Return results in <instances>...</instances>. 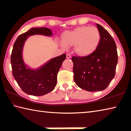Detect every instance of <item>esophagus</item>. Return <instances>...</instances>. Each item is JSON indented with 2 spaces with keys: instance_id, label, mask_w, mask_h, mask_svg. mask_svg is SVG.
Returning <instances> with one entry per match:
<instances>
[{
  "instance_id": "1",
  "label": "esophagus",
  "mask_w": 131,
  "mask_h": 131,
  "mask_svg": "<svg viewBox=\"0 0 131 131\" xmlns=\"http://www.w3.org/2000/svg\"><path fill=\"white\" fill-rule=\"evenodd\" d=\"M66 57H67V59H70V58L71 57V56L70 54L67 53V54H66Z\"/></svg>"
}]
</instances>
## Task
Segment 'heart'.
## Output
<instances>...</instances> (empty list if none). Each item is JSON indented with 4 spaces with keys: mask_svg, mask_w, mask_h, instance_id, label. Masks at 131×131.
Segmentation results:
<instances>
[{
    "mask_svg": "<svg viewBox=\"0 0 131 131\" xmlns=\"http://www.w3.org/2000/svg\"><path fill=\"white\" fill-rule=\"evenodd\" d=\"M64 48L74 46V51L81 57H87L98 49L101 33L95 27L83 26L64 32L61 36Z\"/></svg>",
    "mask_w": 131,
    "mask_h": 131,
    "instance_id": "obj_1",
    "label": "heart"
}]
</instances>
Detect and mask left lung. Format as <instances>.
Returning <instances> with one entry per match:
<instances>
[{"label":"left lung","mask_w":131,"mask_h":131,"mask_svg":"<svg viewBox=\"0 0 131 131\" xmlns=\"http://www.w3.org/2000/svg\"><path fill=\"white\" fill-rule=\"evenodd\" d=\"M101 33L98 49L87 57L72 56L74 80L82 89L92 92L105 90L115 75L118 63L116 46L107 30L97 24Z\"/></svg>","instance_id":"obj_1"}]
</instances>
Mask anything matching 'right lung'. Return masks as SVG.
Listing matches in <instances>:
<instances>
[{
	"mask_svg": "<svg viewBox=\"0 0 131 131\" xmlns=\"http://www.w3.org/2000/svg\"><path fill=\"white\" fill-rule=\"evenodd\" d=\"M35 35L50 36L52 32L46 27L32 28L21 34L14 43L10 61L13 76L22 91L29 95L41 96L54 89L57 84V73L66 55L63 54L54 58L38 70L27 68L22 59V50L27 38Z\"/></svg>",
	"mask_w": 131,
	"mask_h": 131,
	"instance_id": "right-lung-1",
	"label": "right lung"
}]
</instances>
